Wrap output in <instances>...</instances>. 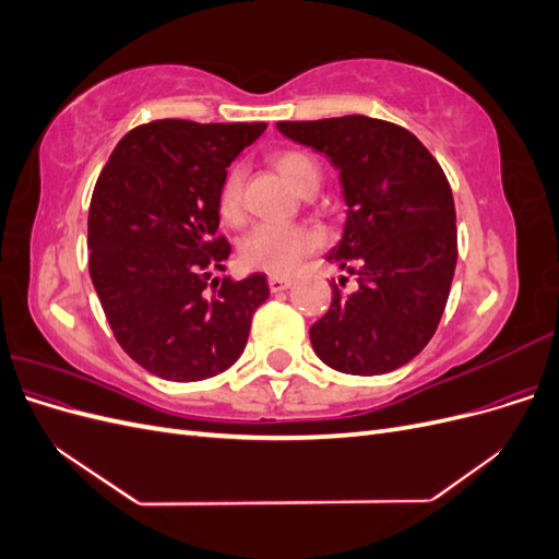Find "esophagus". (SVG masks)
I'll return each instance as SVG.
<instances>
[{"label":"esophagus","instance_id":"esophagus-1","mask_svg":"<svg viewBox=\"0 0 559 559\" xmlns=\"http://www.w3.org/2000/svg\"><path fill=\"white\" fill-rule=\"evenodd\" d=\"M267 284H270V292H273V294H280V292H284V289H289V286L294 284V280H292V277L270 275V277H267Z\"/></svg>","mask_w":559,"mask_h":559}]
</instances>
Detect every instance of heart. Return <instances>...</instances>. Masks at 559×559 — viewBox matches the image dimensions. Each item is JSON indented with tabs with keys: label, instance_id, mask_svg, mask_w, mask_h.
<instances>
[{
	"label": "heart",
	"instance_id": "heart-1",
	"mask_svg": "<svg viewBox=\"0 0 559 559\" xmlns=\"http://www.w3.org/2000/svg\"><path fill=\"white\" fill-rule=\"evenodd\" d=\"M273 163L298 193L319 189L321 170L312 156L296 148H286L275 154ZM242 181L245 170L240 165H233L218 186V212L226 222H238L242 214ZM317 235L302 226L259 224L245 238L240 253L247 267L265 270L273 275H292L302 259L317 249Z\"/></svg>",
	"mask_w": 559,
	"mask_h": 559
}]
</instances>
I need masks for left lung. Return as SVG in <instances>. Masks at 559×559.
<instances>
[{
	"label": "left lung",
	"instance_id": "8db88e82",
	"mask_svg": "<svg viewBox=\"0 0 559 559\" xmlns=\"http://www.w3.org/2000/svg\"><path fill=\"white\" fill-rule=\"evenodd\" d=\"M277 130L341 170L347 218L329 261L357 277L333 284L314 321L317 357L349 376H382L415 359L443 317L456 265V214L445 173L413 132L370 116L280 121Z\"/></svg>",
	"mask_w": 559,
	"mask_h": 559
}]
</instances>
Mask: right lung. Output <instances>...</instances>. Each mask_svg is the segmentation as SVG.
Segmentation results:
<instances>
[{
    "label": "right lung",
    "instance_id": "add662e5",
    "mask_svg": "<svg viewBox=\"0 0 559 559\" xmlns=\"http://www.w3.org/2000/svg\"><path fill=\"white\" fill-rule=\"evenodd\" d=\"M265 123L163 118L130 130L99 173L91 212V280L118 345L148 373L198 382L245 352L270 296L263 273L212 280L230 245L218 186Z\"/></svg>",
    "mask_w": 559,
    "mask_h": 559
}]
</instances>
